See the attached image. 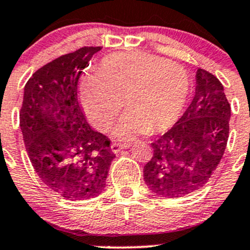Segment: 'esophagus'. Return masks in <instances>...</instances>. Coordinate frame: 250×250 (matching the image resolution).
Segmentation results:
<instances>
[{
  "label": "esophagus",
  "instance_id": "obj_1",
  "mask_svg": "<svg viewBox=\"0 0 250 250\" xmlns=\"http://www.w3.org/2000/svg\"><path fill=\"white\" fill-rule=\"evenodd\" d=\"M130 144H125V143H112L111 144V149L113 153H120L122 149H127L129 148Z\"/></svg>",
  "mask_w": 250,
  "mask_h": 250
}]
</instances>
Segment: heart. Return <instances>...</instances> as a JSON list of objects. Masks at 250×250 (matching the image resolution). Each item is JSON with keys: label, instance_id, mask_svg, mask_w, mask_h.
<instances>
[{"label": "heart", "instance_id": "obj_1", "mask_svg": "<svg viewBox=\"0 0 250 250\" xmlns=\"http://www.w3.org/2000/svg\"><path fill=\"white\" fill-rule=\"evenodd\" d=\"M188 93L190 78L183 67L142 51L107 55L100 72H87L80 81L83 108L101 129L125 100L128 109L113 129L121 139L169 128L183 113Z\"/></svg>", "mask_w": 250, "mask_h": 250}]
</instances>
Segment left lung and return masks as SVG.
<instances>
[{"label": "left lung", "instance_id": "left-lung-1", "mask_svg": "<svg viewBox=\"0 0 250 250\" xmlns=\"http://www.w3.org/2000/svg\"><path fill=\"white\" fill-rule=\"evenodd\" d=\"M230 106L223 85L211 72L196 71L195 96L165 134L151 143L144 167L146 186L163 197H183L207 184L227 146Z\"/></svg>", "mask_w": 250, "mask_h": 250}]
</instances>
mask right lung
I'll return each mask as SVG.
<instances>
[{"label":"right lung","instance_id":"add662e5","mask_svg":"<svg viewBox=\"0 0 250 250\" xmlns=\"http://www.w3.org/2000/svg\"><path fill=\"white\" fill-rule=\"evenodd\" d=\"M101 46H83L37 70L24 86L20 125L30 163L44 185L66 200L104 191L114 155L111 141L86 122L78 83Z\"/></svg>","mask_w":250,"mask_h":250}]
</instances>
